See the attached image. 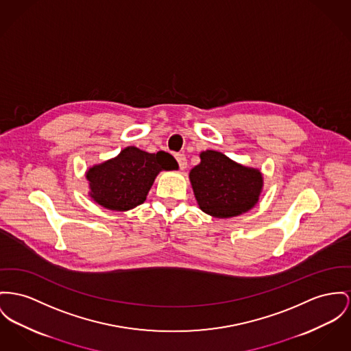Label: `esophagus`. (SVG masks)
I'll use <instances>...</instances> for the list:
<instances>
[{
    "label": "esophagus",
    "mask_w": 351,
    "mask_h": 351,
    "mask_svg": "<svg viewBox=\"0 0 351 351\" xmlns=\"http://www.w3.org/2000/svg\"><path fill=\"white\" fill-rule=\"evenodd\" d=\"M176 160H177V162L180 165V169H182V170L186 169L187 160L184 154H176Z\"/></svg>",
    "instance_id": "1"
}]
</instances>
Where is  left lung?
<instances>
[{
	"instance_id": "left-lung-1",
	"label": "left lung",
	"mask_w": 351,
	"mask_h": 351,
	"mask_svg": "<svg viewBox=\"0 0 351 351\" xmlns=\"http://www.w3.org/2000/svg\"><path fill=\"white\" fill-rule=\"evenodd\" d=\"M189 178L198 206L215 218H230L256 206L263 186L262 173L237 164L225 154L206 150Z\"/></svg>"
}]
</instances>
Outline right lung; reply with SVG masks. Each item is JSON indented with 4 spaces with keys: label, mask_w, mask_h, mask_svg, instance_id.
I'll use <instances>...</instances> for the list:
<instances>
[{
    "label": "right lung",
    "mask_w": 351,
    "mask_h": 351,
    "mask_svg": "<svg viewBox=\"0 0 351 351\" xmlns=\"http://www.w3.org/2000/svg\"><path fill=\"white\" fill-rule=\"evenodd\" d=\"M177 169V161L169 153H147L128 146L117 157L86 171L89 195L105 209L130 210L145 202L160 171Z\"/></svg>",
    "instance_id": "obj_1"
}]
</instances>
